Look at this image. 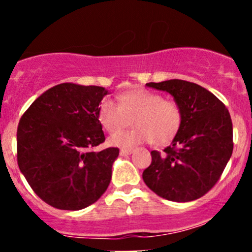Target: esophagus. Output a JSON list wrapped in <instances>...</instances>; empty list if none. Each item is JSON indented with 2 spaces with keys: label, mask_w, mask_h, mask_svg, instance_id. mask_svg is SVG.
<instances>
[{
  "label": "esophagus",
  "mask_w": 252,
  "mask_h": 252,
  "mask_svg": "<svg viewBox=\"0 0 252 252\" xmlns=\"http://www.w3.org/2000/svg\"><path fill=\"white\" fill-rule=\"evenodd\" d=\"M134 149H121V151H119V154L122 155V156H128V155L133 154Z\"/></svg>",
  "instance_id": "1"
}]
</instances>
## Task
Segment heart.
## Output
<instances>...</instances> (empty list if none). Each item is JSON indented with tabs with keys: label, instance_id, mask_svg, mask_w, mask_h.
Listing matches in <instances>:
<instances>
[{
	"label": "heart",
	"instance_id": "obj_1",
	"mask_svg": "<svg viewBox=\"0 0 252 252\" xmlns=\"http://www.w3.org/2000/svg\"><path fill=\"white\" fill-rule=\"evenodd\" d=\"M97 119L107 133L114 134L126 128L130 119L131 130L122 131L110 139L114 146L130 147L152 141L157 146L168 145L179 133L183 124V111L172 98H163L156 91L134 88L117 96L101 101Z\"/></svg>",
	"mask_w": 252,
	"mask_h": 252
}]
</instances>
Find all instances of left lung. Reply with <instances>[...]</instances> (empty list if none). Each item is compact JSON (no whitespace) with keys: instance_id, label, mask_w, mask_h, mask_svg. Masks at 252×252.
Returning <instances> with one entry per match:
<instances>
[{"instance_id":"8db88e82","label":"left lung","mask_w":252,"mask_h":252,"mask_svg":"<svg viewBox=\"0 0 252 252\" xmlns=\"http://www.w3.org/2000/svg\"><path fill=\"white\" fill-rule=\"evenodd\" d=\"M171 94L183 111L179 133L163 152L151 151L142 173L159 197L188 202L204 196L220 180L233 152V124L224 103L202 86L172 79L147 83Z\"/></svg>"}]
</instances>
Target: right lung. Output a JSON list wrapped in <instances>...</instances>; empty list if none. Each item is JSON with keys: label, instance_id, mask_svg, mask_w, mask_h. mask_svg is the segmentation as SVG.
Returning <instances> with one entry per match:
<instances>
[{"label": "right lung", "instance_id": "1", "mask_svg": "<svg viewBox=\"0 0 252 252\" xmlns=\"http://www.w3.org/2000/svg\"><path fill=\"white\" fill-rule=\"evenodd\" d=\"M102 86L63 83L48 89L24 112L17 130V161L35 194L52 207L78 211L107 190L118 147L105 141L97 108Z\"/></svg>", "mask_w": 252, "mask_h": 252}]
</instances>
